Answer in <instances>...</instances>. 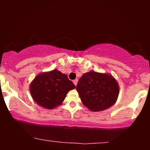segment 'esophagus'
<instances>
[{
    "label": "esophagus",
    "mask_w": 150,
    "mask_h": 150,
    "mask_svg": "<svg viewBox=\"0 0 150 150\" xmlns=\"http://www.w3.org/2000/svg\"><path fill=\"white\" fill-rule=\"evenodd\" d=\"M73 83H74V84L75 85H77V83H78V80H77V79L74 80V81H73Z\"/></svg>",
    "instance_id": "34e87169"
}]
</instances>
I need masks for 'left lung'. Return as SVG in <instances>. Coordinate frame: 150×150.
Wrapping results in <instances>:
<instances>
[{"mask_svg":"<svg viewBox=\"0 0 150 150\" xmlns=\"http://www.w3.org/2000/svg\"><path fill=\"white\" fill-rule=\"evenodd\" d=\"M76 91L81 102L93 112L108 109L117 100L120 87L110 74L90 71L79 79Z\"/></svg>","mask_w":150,"mask_h":150,"instance_id":"obj_1","label":"left lung"}]
</instances>
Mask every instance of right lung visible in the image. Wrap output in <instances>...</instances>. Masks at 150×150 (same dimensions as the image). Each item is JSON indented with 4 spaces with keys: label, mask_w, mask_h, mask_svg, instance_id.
Returning <instances> with one entry per match:
<instances>
[{
    "label": "right lung",
    "mask_w": 150,
    "mask_h": 150,
    "mask_svg": "<svg viewBox=\"0 0 150 150\" xmlns=\"http://www.w3.org/2000/svg\"><path fill=\"white\" fill-rule=\"evenodd\" d=\"M75 87L66 74L54 69L36 76L30 84L29 91L38 105L54 109L62 104L67 93Z\"/></svg>",
    "instance_id": "add662e5"
}]
</instances>
